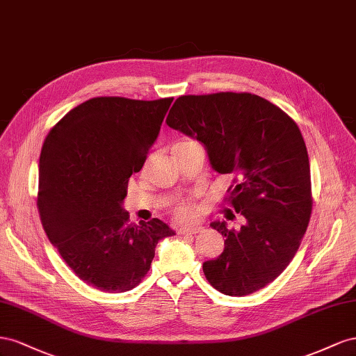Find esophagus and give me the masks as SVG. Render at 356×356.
<instances>
[{
    "instance_id": "esophagus-1",
    "label": "esophagus",
    "mask_w": 356,
    "mask_h": 356,
    "mask_svg": "<svg viewBox=\"0 0 356 356\" xmlns=\"http://www.w3.org/2000/svg\"><path fill=\"white\" fill-rule=\"evenodd\" d=\"M202 231V227H181L179 228V234L185 236V234H198V232Z\"/></svg>"
}]
</instances>
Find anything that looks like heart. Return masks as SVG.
I'll use <instances>...</instances> for the list:
<instances>
[{
  "instance_id": "1",
  "label": "heart",
  "mask_w": 356,
  "mask_h": 356,
  "mask_svg": "<svg viewBox=\"0 0 356 356\" xmlns=\"http://www.w3.org/2000/svg\"><path fill=\"white\" fill-rule=\"evenodd\" d=\"M171 215L179 222L192 220L197 215L195 200L189 197V198H184V200L175 202V206L171 207Z\"/></svg>"
}]
</instances>
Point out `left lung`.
<instances>
[{
    "mask_svg": "<svg viewBox=\"0 0 356 356\" xmlns=\"http://www.w3.org/2000/svg\"><path fill=\"white\" fill-rule=\"evenodd\" d=\"M167 125L200 140L211 167L234 177L225 204L243 225L211 223L225 248L202 264L206 279L231 297L267 286L296 257L312 215L309 155L296 120L255 94L216 92L179 97Z\"/></svg>",
    "mask_w": 356,
    "mask_h": 356,
    "instance_id": "left-lung-1",
    "label": "left lung"
}]
</instances>
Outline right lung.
Masks as SVG:
<instances>
[{"label": "right lung", "mask_w": 356, "mask_h": 356, "mask_svg": "<svg viewBox=\"0 0 356 356\" xmlns=\"http://www.w3.org/2000/svg\"><path fill=\"white\" fill-rule=\"evenodd\" d=\"M172 98L97 97L49 131L40 155L37 207L46 234L76 276L106 292L136 288L158 241L175 236L154 218L129 223L128 180L154 145Z\"/></svg>", "instance_id": "right-lung-1"}]
</instances>
